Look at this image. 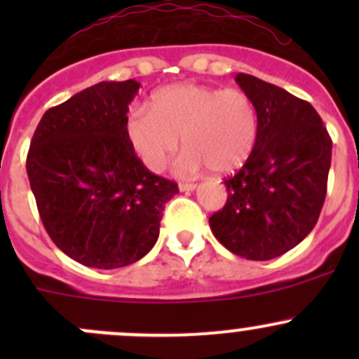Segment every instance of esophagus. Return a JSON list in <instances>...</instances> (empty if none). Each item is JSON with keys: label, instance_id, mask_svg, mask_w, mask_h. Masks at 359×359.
I'll return each instance as SVG.
<instances>
[{"label": "esophagus", "instance_id": "esophagus-1", "mask_svg": "<svg viewBox=\"0 0 359 359\" xmlns=\"http://www.w3.org/2000/svg\"><path fill=\"white\" fill-rule=\"evenodd\" d=\"M196 184H189V182H180L179 184V189L180 191H194L196 189Z\"/></svg>", "mask_w": 359, "mask_h": 359}]
</instances>
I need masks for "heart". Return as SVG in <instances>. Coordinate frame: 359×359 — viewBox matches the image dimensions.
Masks as SVG:
<instances>
[{
  "label": "heart",
  "mask_w": 359,
  "mask_h": 359,
  "mask_svg": "<svg viewBox=\"0 0 359 359\" xmlns=\"http://www.w3.org/2000/svg\"><path fill=\"white\" fill-rule=\"evenodd\" d=\"M259 116L243 90L182 83L154 93L149 107L135 106L126 119V135L140 161L159 172L179 147V175H194L205 165L231 173L247 163L255 147Z\"/></svg>",
  "instance_id": "heart-1"
}]
</instances>
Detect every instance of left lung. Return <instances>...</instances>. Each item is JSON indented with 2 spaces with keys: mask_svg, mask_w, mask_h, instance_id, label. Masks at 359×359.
<instances>
[{
  "mask_svg": "<svg viewBox=\"0 0 359 359\" xmlns=\"http://www.w3.org/2000/svg\"><path fill=\"white\" fill-rule=\"evenodd\" d=\"M236 83L255 104L259 132L247 163L224 180L229 196L208 222L229 252L271 260L316 226L327 196L332 139L306 100L245 72Z\"/></svg>",
  "mask_w": 359,
  "mask_h": 359,
  "instance_id": "obj_1",
  "label": "left lung"
}]
</instances>
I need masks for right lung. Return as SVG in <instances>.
I'll return each instance as SVG.
<instances>
[{
  "instance_id": "add662e5",
  "label": "right lung",
  "mask_w": 359,
  "mask_h": 359,
  "mask_svg": "<svg viewBox=\"0 0 359 359\" xmlns=\"http://www.w3.org/2000/svg\"><path fill=\"white\" fill-rule=\"evenodd\" d=\"M140 83L100 81L43 114L27 154L39 217L76 262L97 269L142 259L159 236L165 203L179 187L154 175L126 135Z\"/></svg>"
}]
</instances>
